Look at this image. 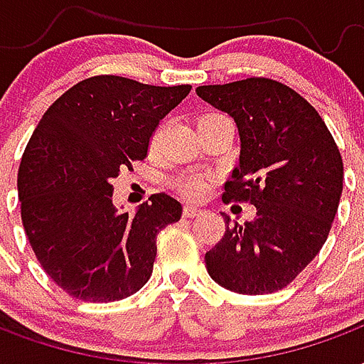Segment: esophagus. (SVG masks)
Instances as JSON below:
<instances>
[{
	"mask_svg": "<svg viewBox=\"0 0 364 364\" xmlns=\"http://www.w3.org/2000/svg\"><path fill=\"white\" fill-rule=\"evenodd\" d=\"M200 214H203V210L197 208V206H191V205L183 206V216H185V218H197V216H200Z\"/></svg>",
	"mask_w": 364,
	"mask_h": 364,
	"instance_id": "34e87169",
	"label": "esophagus"
}]
</instances>
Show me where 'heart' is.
<instances>
[{"instance_id": "heart-1", "label": "heart", "mask_w": 364, "mask_h": 364, "mask_svg": "<svg viewBox=\"0 0 364 364\" xmlns=\"http://www.w3.org/2000/svg\"><path fill=\"white\" fill-rule=\"evenodd\" d=\"M177 189L187 198H198L203 197L208 189V181H206V177L198 173L183 175L177 179Z\"/></svg>"}]
</instances>
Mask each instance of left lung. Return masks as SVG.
<instances>
[{
    "label": "left lung",
    "mask_w": 364,
    "mask_h": 364,
    "mask_svg": "<svg viewBox=\"0 0 364 364\" xmlns=\"http://www.w3.org/2000/svg\"><path fill=\"white\" fill-rule=\"evenodd\" d=\"M197 95L234 117L240 166L224 183V203H252L253 222L224 216L226 232L206 271L240 294H269L302 273L326 244L343 191V159L318 111L269 77L200 85Z\"/></svg>",
    "instance_id": "8db88e82"
}]
</instances>
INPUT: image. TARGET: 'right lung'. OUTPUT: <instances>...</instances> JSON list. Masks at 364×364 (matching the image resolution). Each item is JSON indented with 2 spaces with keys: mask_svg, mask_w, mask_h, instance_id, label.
I'll return each instance as SVG.
<instances>
[{
  "mask_svg": "<svg viewBox=\"0 0 364 364\" xmlns=\"http://www.w3.org/2000/svg\"><path fill=\"white\" fill-rule=\"evenodd\" d=\"M189 91L93 75L36 124L17 177L21 220L41 267L70 296L114 302L150 279L156 237L181 218V203L158 193L134 216L120 214L111 181L148 156L159 120Z\"/></svg>",
  "mask_w": 364,
  "mask_h": 364,
  "instance_id": "right-lung-1",
  "label": "right lung"
}]
</instances>
